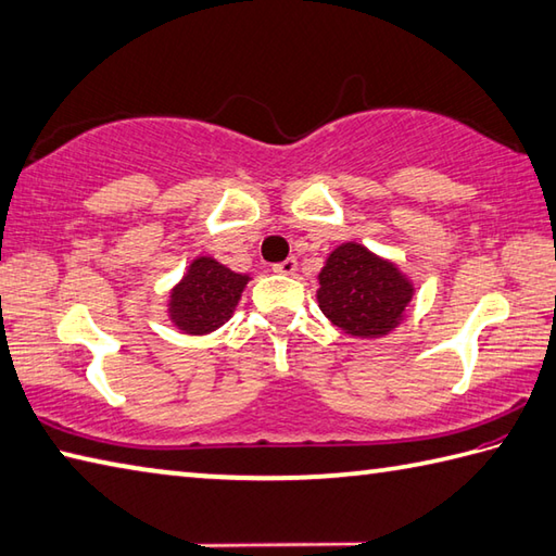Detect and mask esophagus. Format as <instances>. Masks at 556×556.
<instances>
[{
	"label": "esophagus",
	"instance_id": "esophagus-1",
	"mask_svg": "<svg viewBox=\"0 0 556 556\" xmlns=\"http://www.w3.org/2000/svg\"><path fill=\"white\" fill-rule=\"evenodd\" d=\"M298 270V261L295 256H290L286 261H280V264L274 266V274H280V276H292Z\"/></svg>",
	"mask_w": 556,
	"mask_h": 556
}]
</instances>
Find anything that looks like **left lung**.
<instances>
[{"instance_id": "left-lung-1", "label": "left lung", "mask_w": 556, "mask_h": 556, "mask_svg": "<svg viewBox=\"0 0 556 556\" xmlns=\"http://www.w3.org/2000/svg\"><path fill=\"white\" fill-rule=\"evenodd\" d=\"M317 302L324 317L353 339H382L406 317L414 280L392 258L358 242H343L319 270Z\"/></svg>"}]
</instances>
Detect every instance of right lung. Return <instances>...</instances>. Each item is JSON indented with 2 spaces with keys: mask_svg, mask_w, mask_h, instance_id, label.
Instances as JSON below:
<instances>
[{
  "mask_svg": "<svg viewBox=\"0 0 556 556\" xmlns=\"http://www.w3.org/2000/svg\"><path fill=\"white\" fill-rule=\"evenodd\" d=\"M249 280L251 276L237 274L213 256H195L169 290L166 317L188 337L213 333L232 319Z\"/></svg>",
  "mask_w": 556,
  "mask_h": 556,
  "instance_id": "1",
  "label": "right lung"
}]
</instances>
